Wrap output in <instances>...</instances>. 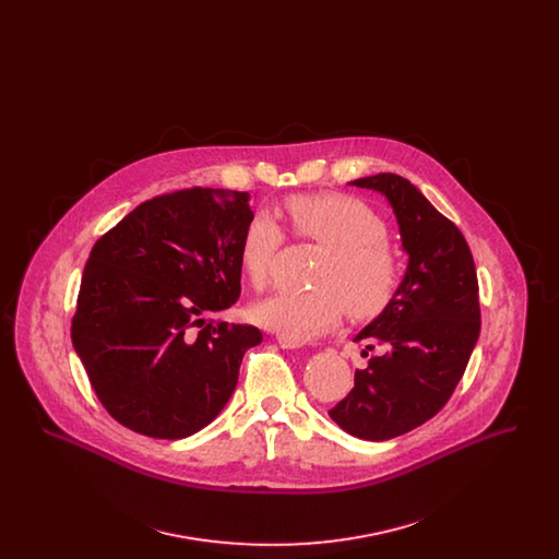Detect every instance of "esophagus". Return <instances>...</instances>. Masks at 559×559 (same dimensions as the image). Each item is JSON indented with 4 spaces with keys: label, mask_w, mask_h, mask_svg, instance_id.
<instances>
[{
    "label": "esophagus",
    "mask_w": 559,
    "mask_h": 559,
    "mask_svg": "<svg viewBox=\"0 0 559 559\" xmlns=\"http://www.w3.org/2000/svg\"><path fill=\"white\" fill-rule=\"evenodd\" d=\"M278 346L285 347V349H297V347L304 346V342H297V340H292V337L278 335Z\"/></svg>",
    "instance_id": "1"
}]
</instances>
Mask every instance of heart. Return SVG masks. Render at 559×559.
Segmentation results:
<instances>
[{"label": "heart", "mask_w": 559, "mask_h": 559, "mask_svg": "<svg viewBox=\"0 0 559 559\" xmlns=\"http://www.w3.org/2000/svg\"><path fill=\"white\" fill-rule=\"evenodd\" d=\"M293 230L326 249L312 276L314 289L283 292L253 306V319L297 342L312 340L340 324L344 312L371 319L399 292L396 251L388 242V224L365 201L347 194H304L287 201ZM283 228L270 213H253L240 239V266L255 289H264Z\"/></svg>", "instance_id": "1"}]
</instances>
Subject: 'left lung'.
<instances>
[{"label":"left lung","mask_w":559,"mask_h":559,"mask_svg":"<svg viewBox=\"0 0 559 559\" xmlns=\"http://www.w3.org/2000/svg\"><path fill=\"white\" fill-rule=\"evenodd\" d=\"M349 187L388 199L408 255L394 299L354 337L379 354L329 411L347 433L381 442L426 424L451 399L478 342V276L461 230L408 180L377 174Z\"/></svg>","instance_id":"8db88e82"}]
</instances>
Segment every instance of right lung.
I'll return each mask as SVG.
<instances>
[{
    "label": "right lung",
    "instance_id": "1",
    "mask_svg": "<svg viewBox=\"0 0 559 559\" xmlns=\"http://www.w3.org/2000/svg\"><path fill=\"white\" fill-rule=\"evenodd\" d=\"M249 192L190 188L138 205L96 240L81 278L73 347L110 417L151 438L210 426L262 333L207 322L240 295Z\"/></svg>",
    "mask_w": 559,
    "mask_h": 559
}]
</instances>
